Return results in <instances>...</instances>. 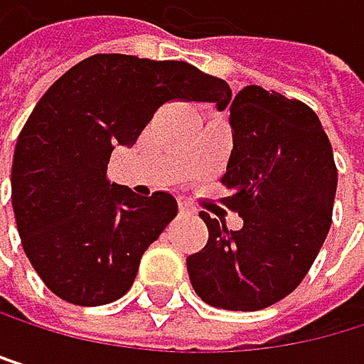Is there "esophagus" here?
<instances>
[{
	"instance_id": "esophagus-1",
	"label": "esophagus",
	"mask_w": 364,
	"mask_h": 364,
	"mask_svg": "<svg viewBox=\"0 0 364 364\" xmlns=\"http://www.w3.org/2000/svg\"><path fill=\"white\" fill-rule=\"evenodd\" d=\"M178 209L183 214H190V212H194V207H192V203L188 200V198H178Z\"/></svg>"
}]
</instances>
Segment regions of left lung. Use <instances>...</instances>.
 Here are the masks:
<instances>
[{
  "instance_id": "obj_1",
  "label": "left lung",
  "mask_w": 364,
  "mask_h": 364,
  "mask_svg": "<svg viewBox=\"0 0 364 364\" xmlns=\"http://www.w3.org/2000/svg\"><path fill=\"white\" fill-rule=\"evenodd\" d=\"M229 113L233 150L220 181L233 194L223 200L242 229L200 212L209 237L188 257V273L205 304L253 312L290 295L310 271L332 225L338 176L308 105L249 85Z\"/></svg>"
}]
</instances>
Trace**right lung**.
Segmentation results:
<instances>
[{"label": "right lung", "instance_id": "obj_1", "mask_svg": "<svg viewBox=\"0 0 364 364\" xmlns=\"http://www.w3.org/2000/svg\"><path fill=\"white\" fill-rule=\"evenodd\" d=\"M227 107L231 89L183 60L93 54L36 102L12 157V209L23 251L56 297L105 306L127 295L144 251L176 216L168 192L137 196L107 178L115 146H133L170 102Z\"/></svg>", "mask_w": 364, "mask_h": 364}]
</instances>
